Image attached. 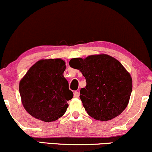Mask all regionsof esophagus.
I'll list each match as a JSON object with an SVG mask.
<instances>
[{"label": "esophagus", "mask_w": 152, "mask_h": 152, "mask_svg": "<svg viewBox=\"0 0 152 152\" xmlns=\"http://www.w3.org/2000/svg\"><path fill=\"white\" fill-rule=\"evenodd\" d=\"M74 98H78V96H79V93H78V91H74Z\"/></svg>", "instance_id": "34e87169"}]
</instances>
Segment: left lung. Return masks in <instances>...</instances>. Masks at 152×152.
<instances>
[{"instance_id":"left-lung-1","label":"left lung","mask_w":152,"mask_h":152,"mask_svg":"<svg viewBox=\"0 0 152 152\" xmlns=\"http://www.w3.org/2000/svg\"><path fill=\"white\" fill-rule=\"evenodd\" d=\"M69 65L78 69L86 86L80 90L87 114L94 119L109 121L126 108L132 91V78L122 64L106 54L71 59Z\"/></svg>"}]
</instances>
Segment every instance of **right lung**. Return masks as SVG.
<instances>
[{"mask_svg": "<svg viewBox=\"0 0 152 152\" xmlns=\"http://www.w3.org/2000/svg\"><path fill=\"white\" fill-rule=\"evenodd\" d=\"M66 63L61 58L41 59L33 65L19 83L23 106L37 119L51 122L65 114L74 94L64 78Z\"/></svg>", "mask_w": 152, "mask_h": 152, "instance_id": "add662e5", "label": "right lung"}]
</instances>
